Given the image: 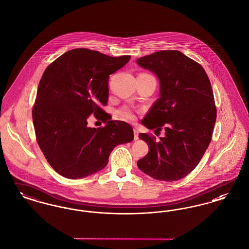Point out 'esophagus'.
I'll list each match as a JSON object with an SVG mask.
<instances>
[{
	"mask_svg": "<svg viewBox=\"0 0 249 249\" xmlns=\"http://www.w3.org/2000/svg\"><path fill=\"white\" fill-rule=\"evenodd\" d=\"M133 134H134V140L137 141L139 139V132L137 130H133Z\"/></svg>",
	"mask_w": 249,
	"mask_h": 249,
	"instance_id": "esophagus-1",
	"label": "esophagus"
}]
</instances>
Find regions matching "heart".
I'll list each match as a JSON object with an SVG mask.
<instances>
[{
    "label": "heart",
    "instance_id": "obj_1",
    "mask_svg": "<svg viewBox=\"0 0 249 249\" xmlns=\"http://www.w3.org/2000/svg\"><path fill=\"white\" fill-rule=\"evenodd\" d=\"M119 114H120L121 119L127 120V121H134L135 119H136L134 112L131 109H130L129 107L121 108L120 111H119Z\"/></svg>",
    "mask_w": 249,
    "mask_h": 249
}]
</instances>
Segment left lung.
Here are the masks:
<instances>
[{
  "label": "left lung",
  "mask_w": 249,
  "mask_h": 249,
  "mask_svg": "<svg viewBox=\"0 0 249 249\" xmlns=\"http://www.w3.org/2000/svg\"><path fill=\"white\" fill-rule=\"evenodd\" d=\"M136 62L160 82V98L141 123L165 131L159 142L139 134L149 150L137 166L157 180H179L198 165L211 142L216 109L210 80L199 63L178 50L155 52Z\"/></svg>",
  "instance_id": "8db88e82"
}]
</instances>
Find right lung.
I'll return each mask as SVG.
<instances>
[{
    "label": "right lung",
    "mask_w": 249,
    "mask_h": 249,
    "mask_svg": "<svg viewBox=\"0 0 249 249\" xmlns=\"http://www.w3.org/2000/svg\"><path fill=\"white\" fill-rule=\"evenodd\" d=\"M130 59L76 48L44 71L33 109L36 139L48 163L63 178L80 179L100 172L117 145L133 140L131 126L110 120L101 108L108 101L109 75ZM92 112L105 121L104 128L87 127Z\"/></svg>",
    "instance_id": "obj_1"
}]
</instances>
